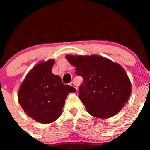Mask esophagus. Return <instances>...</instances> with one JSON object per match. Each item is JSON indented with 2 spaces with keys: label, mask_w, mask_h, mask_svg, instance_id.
Returning <instances> with one entry per match:
<instances>
[{
  "label": "esophagus",
  "mask_w": 150,
  "mask_h": 150,
  "mask_svg": "<svg viewBox=\"0 0 150 150\" xmlns=\"http://www.w3.org/2000/svg\"><path fill=\"white\" fill-rule=\"evenodd\" d=\"M70 86H72V87L75 88L76 89V90H77V89H78V86H77V85H76V83H75V82H71L70 83Z\"/></svg>",
  "instance_id": "obj_1"
}]
</instances>
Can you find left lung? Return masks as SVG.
<instances>
[{"mask_svg":"<svg viewBox=\"0 0 150 150\" xmlns=\"http://www.w3.org/2000/svg\"><path fill=\"white\" fill-rule=\"evenodd\" d=\"M66 59L83 78L78 96L91 115L108 118L122 110L131 96V83L120 64L99 55Z\"/></svg>","mask_w":150,"mask_h":150,"instance_id":"left-lung-1","label":"left lung"}]
</instances>
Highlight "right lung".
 I'll use <instances>...</instances> for the list:
<instances>
[{
    "instance_id": "right-lung-1",
    "label": "right lung",
    "mask_w": 150,
    "mask_h": 150,
    "mask_svg": "<svg viewBox=\"0 0 150 150\" xmlns=\"http://www.w3.org/2000/svg\"><path fill=\"white\" fill-rule=\"evenodd\" d=\"M54 64V60L50 59L35 66L18 92V101L25 113L40 123H51L59 118L68 93L76 91L52 73Z\"/></svg>"
}]
</instances>
